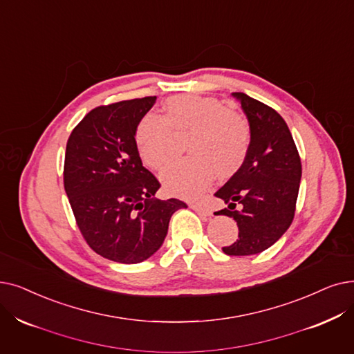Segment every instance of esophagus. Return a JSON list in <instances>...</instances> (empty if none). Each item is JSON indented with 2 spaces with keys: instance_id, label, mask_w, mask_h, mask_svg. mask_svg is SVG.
<instances>
[{
  "instance_id": "esophagus-1",
  "label": "esophagus",
  "mask_w": 354,
  "mask_h": 354,
  "mask_svg": "<svg viewBox=\"0 0 354 354\" xmlns=\"http://www.w3.org/2000/svg\"><path fill=\"white\" fill-rule=\"evenodd\" d=\"M191 208L194 211H196L199 215H204V217H208V215H211V209L203 204V203H195V204H191Z\"/></svg>"
}]
</instances>
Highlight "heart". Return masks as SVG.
<instances>
[{
	"mask_svg": "<svg viewBox=\"0 0 354 354\" xmlns=\"http://www.w3.org/2000/svg\"><path fill=\"white\" fill-rule=\"evenodd\" d=\"M189 158L171 166L162 175L165 189L178 196L194 198L214 178L237 174L249 156L252 126L243 113L225 101L196 94L166 100L163 114H146L137 122L134 142L143 163L162 171L172 158V136H185Z\"/></svg>",
	"mask_w": 354,
	"mask_h": 354,
	"instance_id": "b5f03b06",
	"label": "heart"
}]
</instances>
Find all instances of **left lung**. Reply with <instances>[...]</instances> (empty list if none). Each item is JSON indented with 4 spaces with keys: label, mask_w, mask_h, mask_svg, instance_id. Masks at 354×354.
<instances>
[{
    "label": "left lung",
    "mask_w": 354,
    "mask_h": 354,
    "mask_svg": "<svg viewBox=\"0 0 354 354\" xmlns=\"http://www.w3.org/2000/svg\"><path fill=\"white\" fill-rule=\"evenodd\" d=\"M233 95L250 121L252 146L240 171L215 196L228 204L217 214L234 218L239 227V239L223 252L250 256L269 249L294 220L302 166L281 114L243 92Z\"/></svg>",
    "instance_id": "8db88e82"
}]
</instances>
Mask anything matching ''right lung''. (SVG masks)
Segmentation results:
<instances>
[{
    "mask_svg": "<svg viewBox=\"0 0 354 354\" xmlns=\"http://www.w3.org/2000/svg\"><path fill=\"white\" fill-rule=\"evenodd\" d=\"M156 97L100 105L66 143L64 185L76 225L89 248L118 263H140L165 240L180 199L162 201L156 176L143 166L134 142L137 122Z\"/></svg>",
    "mask_w": 354,
    "mask_h": 354,
    "instance_id": "right-lung-1",
    "label": "right lung"
}]
</instances>
